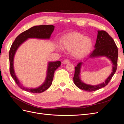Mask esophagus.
I'll list each match as a JSON object with an SVG mask.
<instances>
[{"label": "esophagus", "mask_w": 124, "mask_h": 124, "mask_svg": "<svg viewBox=\"0 0 124 124\" xmlns=\"http://www.w3.org/2000/svg\"><path fill=\"white\" fill-rule=\"evenodd\" d=\"M70 62H69V60L68 59H66L65 60H64L63 62V63H64V64H67V63H69Z\"/></svg>", "instance_id": "esophagus-1"}]
</instances>
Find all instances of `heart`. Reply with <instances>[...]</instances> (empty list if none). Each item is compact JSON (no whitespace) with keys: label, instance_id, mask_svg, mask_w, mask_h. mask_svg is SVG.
Listing matches in <instances>:
<instances>
[{"label":"heart","instance_id":"1","mask_svg":"<svg viewBox=\"0 0 124 124\" xmlns=\"http://www.w3.org/2000/svg\"><path fill=\"white\" fill-rule=\"evenodd\" d=\"M62 48L67 50L73 49V55L77 57H82L87 55L93 46L92 40L77 32L66 35L62 40Z\"/></svg>","mask_w":124,"mask_h":124}]
</instances>
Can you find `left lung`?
Instances as JSON below:
<instances>
[{
    "instance_id": "obj_1",
    "label": "left lung",
    "mask_w": 124,
    "mask_h": 124,
    "mask_svg": "<svg viewBox=\"0 0 124 124\" xmlns=\"http://www.w3.org/2000/svg\"><path fill=\"white\" fill-rule=\"evenodd\" d=\"M95 49L89 54V58L98 57H106L109 59L112 63V70L110 76L104 82L97 85L86 84L82 81L80 78L81 66L83 62H78L77 66L75 67L73 82L77 87L87 92H93L104 87L108 85L115 74L117 66L118 49L113 38L104 31H98Z\"/></svg>"
}]
</instances>
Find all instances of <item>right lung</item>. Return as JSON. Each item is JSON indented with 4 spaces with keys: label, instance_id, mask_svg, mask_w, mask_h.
Masks as SVG:
<instances>
[{
    "label": "right lung",
    "instance_id": "obj_1",
    "mask_svg": "<svg viewBox=\"0 0 124 124\" xmlns=\"http://www.w3.org/2000/svg\"><path fill=\"white\" fill-rule=\"evenodd\" d=\"M54 26L52 25H42L35 26L29 28L18 35L15 39L9 51L10 72L11 77L16 82L17 85L22 89L32 93H41L46 91L50 87L53 81L54 73L55 70L61 66L60 61L49 62L48 63L46 77L44 83L38 88H29L22 85L18 81L14 72L13 62L16 52L21 45L29 38H37L41 39H49L52 33L54 30Z\"/></svg>",
    "mask_w": 124,
    "mask_h": 124
}]
</instances>
